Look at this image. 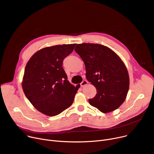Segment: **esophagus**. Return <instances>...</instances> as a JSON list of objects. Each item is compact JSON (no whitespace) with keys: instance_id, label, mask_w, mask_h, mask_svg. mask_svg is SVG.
Listing matches in <instances>:
<instances>
[{"instance_id":"1","label":"esophagus","mask_w":154,"mask_h":154,"mask_svg":"<svg viewBox=\"0 0 154 154\" xmlns=\"http://www.w3.org/2000/svg\"><path fill=\"white\" fill-rule=\"evenodd\" d=\"M88 84V82L86 80H83L81 83H80V86L81 87H83L85 85H86Z\"/></svg>"}]
</instances>
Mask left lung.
<instances>
[{"label":"left lung","instance_id":"obj_1","mask_svg":"<svg viewBox=\"0 0 154 154\" xmlns=\"http://www.w3.org/2000/svg\"><path fill=\"white\" fill-rule=\"evenodd\" d=\"M75 51L83 61L86 77L96 88L91 105L106 113L124 102L129 88L128 71L121 58L111 49L93 43L79 44Z\"/></svg>","mask_w":154,"mask_h":154}]
</instances>
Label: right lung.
<instances>
[{
    "instance_id": "right-lung-1",
    "label": "right lung",
    "mask_w": 154,
    "mask_h": 154,
    "mask_svg": "<svg viewBox=\"0 0 154 154\" xmlns=\"http://www.w3.org/2000/svg\"><path fill=\"white\" fill-rule=\"evenodd\" d=\"M76 44L56 45L40 49L27 62L22 86L24 93L41 113L49 116L59 115L72 103L80 86L68 80L63 61Z\"/></svg>"
}]
</instances>
